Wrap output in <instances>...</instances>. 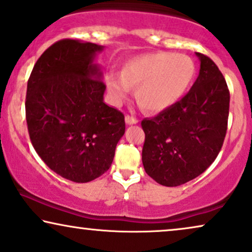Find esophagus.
I'll use <instances>...</instances> for the list:
<instances>
[{
	"label": "esophagus",
	"mask_w": 252,
	"mask_h": 252,
	"mask_svg": "<svg viewBox=\"0 0 252 252\" xmlns=\"http://www.w3.org/2000/svg\"><path fill=\"white\" fill-rule=\"evenodd\" d=\"M125 120H126V124H127V125H134V124H138V122H139V120L136 119L135 117L129 116V114H126Z\"/></svg>",
	"instance_id": "obj_1"
}]
</instances>
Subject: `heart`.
Here are the masks:
<instances>
[{
    "label": "heart",
    "mask_w": 252,
    "mask_h": 252,
    "mask_svg": "<svg viewBox=\"0 0 252 252\" xmlns=\"http://www.w3.org/2000/svg\"><path fill=\"white\" fill-rule=\"evenodd\" d=\"M194 76V62L188 55L154 52L129 59L120 75H107L106 86L116 102L125 99L130 88H136L139 105L149 112H161L182 99Z\"/></svg>",
    "instance_id": "heart-1"
}]
</instances>
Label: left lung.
Listing matches in <instances>:
<instances>
[{"mask_svg": "<svg viewBox=\"0 0 252 252\" xmlns=\"http://www.w3.org/2000/svg\"><path fill=\"white\" fill-rule=\"evenodd\" d=\"M200 70L179 102L143 119L142 163L146 172L164 186L192 181L220 153L227 132L230 94L213 60L197 53Z\"/></svg>", "mask_w": 252, "mask_h": 252, "instance_id": "obj_1", "label": "left lung"}]
</instances>
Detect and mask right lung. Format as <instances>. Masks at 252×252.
<instances>
[{
  "label": "right lung",
  "instance_id": "right-lung-1",
  "mask_svg": "<svg viewBox=\"0 0 252 252\" xmlns=\"http://www.w3.org/2000/svg\"><path fill=\"white\" fill-rule=\"evenodd\" d=\"M103 46L76 39L54 42L28 81L25 116L32 146L61 177L87 183L106 172L125 117L104 103L106 86L94 63Z\"/></svg>",
  "mask_w": 252,
  "mask_h": 252
}]
</instances>
